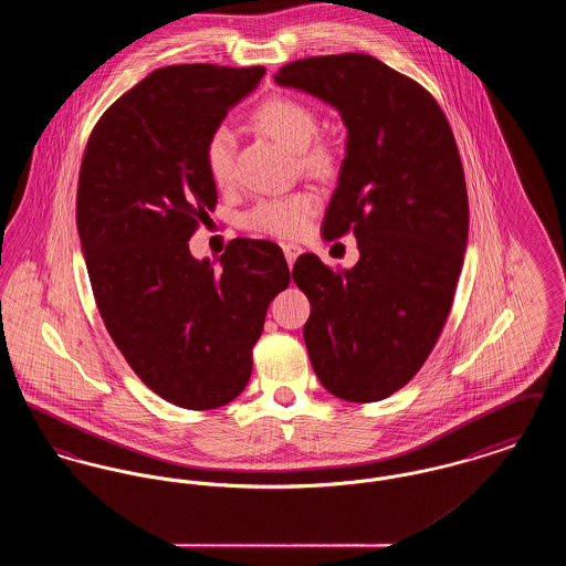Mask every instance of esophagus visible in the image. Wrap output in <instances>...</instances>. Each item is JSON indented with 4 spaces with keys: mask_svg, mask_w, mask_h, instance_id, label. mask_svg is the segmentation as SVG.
<instances>
[{
    "mask_svg": "<svg viewBox=\"0 0 566 566\" xmlns=\"http://www.w3.org/2000/svg\"><path fill=\"white\" fill-rule=\"evenodd\" d=\"M282 250H284V256H286L289 268H293V265H295L298 254L303 252V248H301V245H296V243H284V245H282Z\"/></svg>",
    "mask_w": 566,
    "mask_h": 566,
    "instance_id": "34e87169",
    "label": "esophagus"
}]
</instances>
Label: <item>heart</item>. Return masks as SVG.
<instances>
[{
	"instance_id": "obj_1",
	"label": "heart",
	"mask_w": 566,
	"mask_h": 566,
	"mask_svg": "<svg viewBox=\"0 0 566 566\" xmlns=\"http://www.w3.org/2000/svg\"><path fill=\"white\" fill-rule=\"evenodd\" d=\"M254 125L291 148L301 153V165L316 174L326 176L333 171L335 155L328 146L316 144L314 137L318 132V120L314 109L291 97H271L263 102L252 114ZM233 159H235V137L227 127H218L206 142V167L210 178L218 187H224L233 178ZM321 208L318 195L310 190H298L284 197H268L256 201L245 212V227L265 233L271 238L293 240L301 238L314 214Z\"/></svg>"
}]
</instances>
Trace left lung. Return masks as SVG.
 Here are the masks:
<instances>
[{
  "label": "left lung",
  "instance_id": "8db88e82",
  "mask_svg": "<svg viewBox=\"0 0 566 566\" xmlns=\"http://www.w3.org/2000/svg\"><path fill=\"white\" fill-rule=\"evenodd\" d=\"M337 109L346 157L324 238L354 231L360 259L333 271L298 256L303 339L324 388L352 403L390 397L429 358L450 314L469 238L454 134L431 93L376 56L326 54L273 76Z\"/></svg>",
  "mask_w": 566,
  "mask_h": 566
}]
</instances>
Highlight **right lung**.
I'll use <instances>...</instances> for the list:
<instances>
[{
    "mask_svg": "<svg viewBox=\"0 0 566 566\" xmlns=\"http://www.w3.org/2000/svg\"><path fill=\"white\" fill-rule=\"evenodd\" d=\"M263 76L155 70L104 112L82 159L76 224L99 314L137 377L185 409L240 397L271 298L291 282L265 240H233L218 268L189 250L216 203L206 142Z\"/></svg>",
    "mask_w": 566,
    "mask_h": 566,
    "instance_id": "add662e5",
    "label": "right lung"
}]
</instances>
